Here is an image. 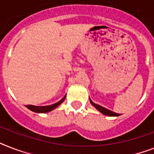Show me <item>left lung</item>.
<instances>
[{
    "instance_id": "1",
    "label": "left lung",
    "mask_w": 154,
    "mask_h": 154,
    "mask_svg": "<svg viewBox=\"0 0 154 154\" xmlns=\"http://www.w3.org/2000/svg\"><path fill=\"white\" fill-rule=\"evenodd\" d=\"M90 102H91V104H92L93 107H96V108H97L98 111H100L101 113L103 114V115H105V116H120L119 114L115 113V112H112V111H110V110L107 109V108H105V107H103L102 106L98 105V104H96V103H93V102H92L91 100H90Z\"/></svg>"
}]
</instances>
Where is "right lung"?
Returning <instances> with one entry per match:
<instances>
[{"instance_id": "add662e5", "label": "right lung", "mask_w": 154, "mask_h": 154, "mask_svg": "<svg viewBox=\"0 0 154 154\" xmlns=\"http://www.w3.org/2000/svg\"><path fill=\"white\" fill-rule=\"evenodd\" d=\"M65 99H66V96H65L60 101H58L57 103H54L52 105H49V106H40V107H38V106H34V105H26V107H27L28 109L34 112H37V113H46V112H49L52 111L53 109L56 108L57 106H59L61 103L65 100Z\"/></svg>"}]
</instances>
